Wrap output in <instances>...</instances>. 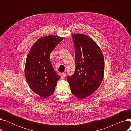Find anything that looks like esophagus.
<instances>
[{"mask_svg": "<svg viewBox=\"0 0 131 131\" xmlns=\"http://www.w3.org/2000/svg\"><path fill=\"white\" fill-rule=\"evenodd\" d=\"M66 78V74L65 73H62L61 75V79H64Z\"/></svg>", "mask_w": 131, "mask_h": 131, "instance_id": "34e87169", "label": "esophagus"}]
</instances>
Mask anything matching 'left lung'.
I'll use <instances>...</instances> for the list:
<instances>
[{"instance_id": "8db88e82", "label": "left lung", "mask_w": 131, "mask_h": 131, "mask_svg": "<svg viewBox=\"0 0 131 131\" xmlns=\"http://www.w3.org/2000/svg\"><path fill=\"white\" fill-rule=\"evenodd\" d=\"M75 47L76 68L67 81L73 95L84 99L97 90L104 79L105 61L95 41L84 34L72 36Z\"/></svg>"}]
</instances>
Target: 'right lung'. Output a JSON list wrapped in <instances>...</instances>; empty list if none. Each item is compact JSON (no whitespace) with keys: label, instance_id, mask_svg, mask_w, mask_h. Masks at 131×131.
<instances>
[{"label":"right lung","instance_id":"right-lung-1","mask_svg":"<svg viewBox=\"0 0 131 131\" xmlns=\"http://www.w3.org/2000/svg\"><path fill=\"white\" fill-rule=\"evenodd\" d=\"M63 39L55 35L39 38L27 54L24 70L26 80L32 90L42 98L52 94L60 79L51 64L50 54Z\"/></svg>","mask_w":131,"mask_h":131}]
</instances>
